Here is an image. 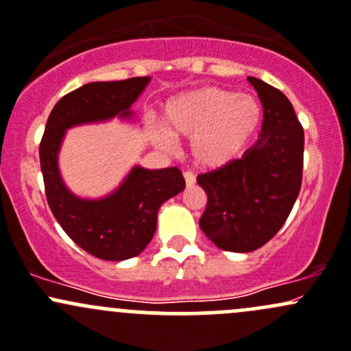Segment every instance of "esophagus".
Masks as SVG:
<instances>
[{"mask_svg":"<svg viewBox=\"0 0 351 351\" xmlns=\"http://www.w3.org/2000/svg\"><path fill=\"white\" fill-rule=\"evenodd\" d=\"M184 180H186V186H194L195 176L192 172H184Z\"/></svg>","mask_w":351,"mask_h":351,"instance_id":"esophagus-1","label":"esophagus"}]
</instances>
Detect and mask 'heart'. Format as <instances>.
Masks as SVG:
<instances>
[{"mask_svg": "<svg viewBox=\"0 0 351 351\" xmlns=\"http://www.w3.org/2000/svg\"><path fill=\"white\" fill-rule=\"evenodd\" d=\"M263 120L256 97L231 90L204 86L169 100L164 108L165 130L154 132L164 149L172 137L191 141V156L202 167H222L243 154Z\"/></svg>", "mask_w": 351, "mask_h": 351, "instance_id": "obj_1", "label": "heart"}]
</instances>
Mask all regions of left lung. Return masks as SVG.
Wrapping results in <instances>:
<instances>
[{"label": "left lung", "mask_w": 351, "mask_h": 351, "mask_svg": "<svg viewBox=\"0 0 351 351\" xmlns=\"http://www.w3.org/2000/svg\"><path fill=\"white\" fill-rule=\"evenodd\" d=\"M247 80L263 104L258 142L241 159L197 176L207 194L199 226L217 247L231 252L258 250L280 231L303 179L304 134L291 101L259 78Z\"/></svg>", "instance_id": "8db88e82"}]
</instances>
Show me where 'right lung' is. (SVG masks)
Returning <instances> with one entry per match:
<instances>
[{
    "mask_svg": "<svg viewBox=\"0 0 351 351\" xmlns=\"http://www.w3.org/2000/svg\"><path fill=\"white\" fill-rule=\"evenodd\" d=\"M150 77L120 82H93L56 101L40 144V165L47 201L55 219L73 243L105 261H123L145 250L157 229V213L167 199L186 187L177 167L135 165L112 194L82 199L66 189L58 171V152L65 132L82 123L130 119L132 104Z\"/></svg>",
    "mask_w": 351,
    "mask_h": 351,
    "instance_id": "obj_1",
    "label": "right lung"
}]
</instances>
